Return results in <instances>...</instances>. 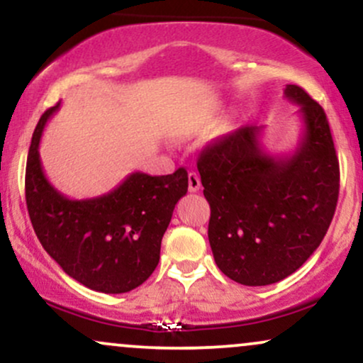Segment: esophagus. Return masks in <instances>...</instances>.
<instances>
[{"instance_id": "1", "label": "esophagus", "mask_w": 363, "mask_h": 363, "mask_svg": "<svg viewBox=\"0 0 363 363\" xmlns=\"http://www.w3.org/2000/svg\"><path fill=\"white\" fill-rule=\"evenodd\" d=\"M187 181H189V191H191V193H196V191H199V187H201V179H199L198 172H189V176H187Z\"/></svg>"}]
</instances>
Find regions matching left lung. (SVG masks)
<instances>
[{"mask_svg":"<svg viewBox=\"0 0 363 363\" xmlns=\"http://www.w3.org/2000/svg\"><path fill=\"white\" fill-rule=\"evenodd\" d=\"M285 97L303 123L291 155L266 153L261 128L244 126L198 158L215 262L240 285H272L297 272L319 247L338 203L340 165L326 112L297 85H286Z\"/></svg>","mask_w":363,"mask_h":363,"instance_id":"obj_1","label":"left lung"}]
</instances>
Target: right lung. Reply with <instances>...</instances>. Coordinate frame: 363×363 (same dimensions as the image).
<instances>
[{
    "label": "right lung",
    "mask_w": 363,
    "mask_h": 363,
    "mask_svg": "<svg viewBox=\"0 0 363 363\" xmlns=\"http://www.w3.org/2000/svg\"><path fill=\"white\" fill-rule=\"evenodd\" d=\"M37 123L25 170V199L37 239L62 272L86 289L124 294L155 272L162 237L187 193L186 169L169 176L133 172L111 193L69 199L45 177L39 143L48 119Z\"/></svg>",
    "instance_id": "1"
}]
</instances>
